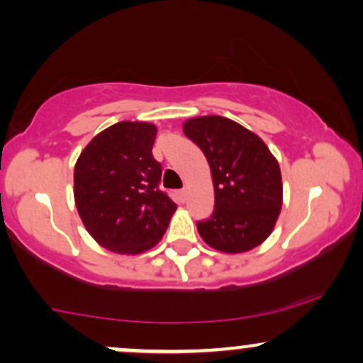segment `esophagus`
<instances>
[{
    "label": "esophagus",
    "mask_w": 363,
    "mask_h": 363,
    "mask_svg": "<svg viewBox=\"0 0 363 363\" xmlns=\"http://www.w3.org/2000/svg\"><path fill=\"white\" fill-rule=\"evenodd\" d=\"M186 193H187V191H186V189H179V196H181V198H182V199H184V198H186Z\"/></svg>",
    "instance_id": "obj_1"
}]
</instances>
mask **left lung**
Returning <instances> with one entry per match:
<instances>
[{"label":"left lung","instance_id":"1","mask_svg":"<svg viewBox=\"0 0 363 363\" xmlns=\"http://www.w3.org/2000/svg\"><path fill=\"white\" fill-rule=\"evenodd\" d=\"M182 129L203 150L213 179L215 210L206 222H198L201 239L227 254L257 247L281 211L278 160L256 133L222 116L191 118Z\"/></svg>","mask_w":363,"mask_h":363}]
</instances>
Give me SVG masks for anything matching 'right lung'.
Here are the masks:
<instances>
[{"label":"right lung","mask_w":363,"mask_h":363,"mask_svg":"<svg viewBox=\"0 0 363 363\" xmlns=\"http://www.w3.org/2000/svg\"><path fill=\"white\" fill-rule=\"evenodd\" d=\"M157 128L121 121L82 150L73 174L74 205L89 234L116 254H141L160 242L177 205L158 182L152 148Z\"/></svg>","instance_id":"1"}]
</instances>
